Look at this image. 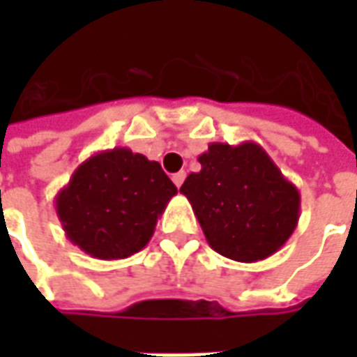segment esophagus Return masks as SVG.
Here are the masks:
<instances>
[{"label":"esophagus","instance_id":"34e87169","mask_svg":"<svg viewBox=\"0 0 357 357\" xmlns=\"http://www.w3.org/2000/svg\"><path fill=\"white\" fill-rule=\"evenodd\" d=\"M183 179H185V172H178V174H174V176H172V181L176 183V187H181Z\"/></svg>","mask_w":357,"mask_h":357}]
</instances>
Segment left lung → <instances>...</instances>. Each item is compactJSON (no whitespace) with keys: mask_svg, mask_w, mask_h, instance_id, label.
Masks as SVG:
<instances>
[{"mask_svg":"<svg viewBox=\"0 0 357 357\" xmlns=\"http://www.w3.org/2000/svg\"><path fill=\"white\" fill-rule=\"evenodd\" d=\"M179 193L191 202L208 245L235 262L275 255L296 229L300 193L255 141L210 143Z\"/></svg>","mask_w":357,"mask_h":357,"instance_id":"1","label":"left lung"}]
</instances>
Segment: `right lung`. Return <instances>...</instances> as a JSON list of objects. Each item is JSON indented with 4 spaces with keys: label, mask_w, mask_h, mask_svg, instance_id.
<instances>
[{
    "label": "right lung",
    "mask_w": 357,
    "mask_h": 357,
    "mask_svg": "<svg viewBox=\"0 0 357 357\" xmlns=\"http://www.w3.org/2000/svg\"><path fill=\"white\" fill-rule=\"evenodd\" d=\"M178 187L160 164L128 147L95 153L55 197L66 237L99 260L139 252Z\"/></svg>",
    "instance_id": "1"
}]
</instances>
